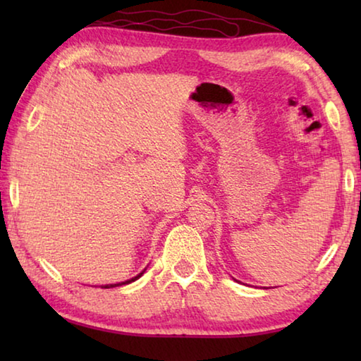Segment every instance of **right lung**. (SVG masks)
<instances>
[{
	"mask_svg": "<svg viewBox=\"0 0 361 361\" xmlns=\"http://www.w3.org/2000/svg\"><path fill=\"white\" fill-rule=\"evenodd\" d=\"M145 271H146V269H145ZM145 271H142V272H140L137 277H132L130 280H126V282H119V283H111V285H105V286H103V288H113V286H122V285H127V283H132V282H135V280H137V279H140V277H142V276H143V274H145Z\"/></svg>",
	"mask_w": 361,
	"mask_h": 361,
	"instance_id": "right-lung-1",
	"label": "right lung"
}]
</instances>
